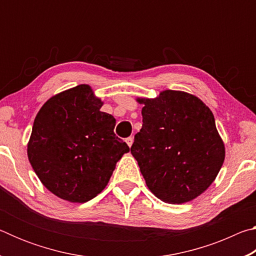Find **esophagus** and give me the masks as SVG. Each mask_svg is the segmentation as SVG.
Wrapping results in <instances>:
<instances>
[{
	"label": "esophagus",
	"instance_id": "34e87169",
	"mask_svg": "<svg viewBox=\"0 0 256 256\" xmlns=\"http://www.w3.org/2000/svg\"><path fill=\"white\" fill-rule=\"evenodd\" d=\"M125 141H126V144H128V146H131L133 144V138H131V136L125 138Z\"/></svg>",
	"mask_w": 256,
	"mask_h": 256
}]
</instances>
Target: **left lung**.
I'll return each instance as SVG.
<instances>
[{"instance_id":"8db88e82","label":"left lung","mask_w":256,"mask_h":256,"mask_svg":"<svg viewBox=\"0 0 256 256\" xmlns=\"http://www.w3.org/2000/svg\"><path fill=\"white\" fill-rule=\"evenodd\" d=\"M136 102L144 105V124L131 154L146 186L166 203L194 200L214 183L226 154L210 108L178 90Z\"/></svg>"}]
</instances>
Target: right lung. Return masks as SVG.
Here are the masks:
<instances>
[{"label":"right lung","instance_id":"1","mask_svg":"<svg viewBox=\"0 0 256 256\" xmlns=\"http://www.w3.org/2000/svg\"><path fill=\"white\" fill-rule=\"evenodd\" d=\"M88 84L50 97L34 118L28 159L42 185L62 200L84 203L110 182L130 151L114 133V116Z\"/></svg>","mask_w":256,"mask_h":256}]
</instances>
